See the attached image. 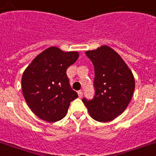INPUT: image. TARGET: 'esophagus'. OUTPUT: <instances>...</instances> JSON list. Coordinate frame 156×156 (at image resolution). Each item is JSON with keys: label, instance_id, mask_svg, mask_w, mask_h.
<instances>
[{"label": "esophagus", "instance_id": "esophagus-1", "mask_svg": "<svg viewBox=\"0 0 156 156\" xmlns=\"http://www.w3.org/2000/svg\"><path fill=\"white\" fill-rule=\"evenodd\" d=\"M78 96H79V98H82V97H83V91H81V90H80V91H78Z\"/></svg>", "mask_w": 156, "mask_h": 156}]
</instances>
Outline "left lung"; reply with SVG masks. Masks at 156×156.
I'll list each match as a JSON object with an SVG mask.
<instances>
[{"mask_svg": "<svg viewBox=\"0 0 156 156\" xmlns=\"http://www.w3.org/2000/svg\"><path fill=\"white\" fill-rule=\"evenodd\" d=\"M86 55L94 65L95 96L83 99L88 113L95 121L107 122L126 110L134 90L135 78L122 58L109 46L87 50Z\"/></svg>", "mask_w": 156, "mask_h": 156, "instance_id": "1", "label": "left lung"}]
</instances>
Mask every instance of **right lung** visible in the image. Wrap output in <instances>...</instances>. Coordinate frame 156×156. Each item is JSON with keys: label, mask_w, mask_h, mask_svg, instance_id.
Segmentation results:
<instances>
[{"label": "right lung", "mask_w": 156, "mask_h": 156, "mask_svg": "<svg viewBox=\"0 0 156 156\" xmlns=\"http://www.w3.org/2000/svg\"><path fill=\"white\" fill-rule=\"evenodd\" d=\"M78 57V52H64L52 46L37 55L24 71L23 96L40 119L48 122L63 119L70 102L78 97L70 87L66 74L67 69Z\"/></svg>", "instance_id": "1"}]
</instances>
